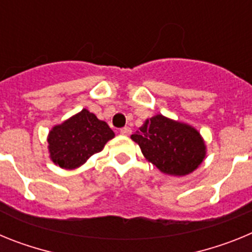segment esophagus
<instances>
[{
    "mask_svg": "<svg viewBox=\"0 0 252 252\" xmlns=\"http://www.w3.org/2000/svg\"><path fill=\"white\" fill-rule=\"evenodd\" d=\"M120 133H121V135H125V136H127V135L131 133V128L127 127V126H125V127H122L121 130H120Z\"/></svg>",
    "mask_w": 252,
    "mask_h": 252,
    "instance_id": "1",
    "label": "esophagus"
}]
</instances>
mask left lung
Returning a JSON list of instances; mask_svg holds the SVG:
<instances>
[{"mask_svg":"<svg viewBox=\"0 0 252 252\" xmlns=\"http://www.w3.org/2000/svg\"><path fill=\"white\" fill-rule=\"evenodd\" d=\"M131 139L139 144L148 161L168 175L189 174L206 158V144L201 133L189 125L162 115L146 120Z\"/></svg>","mask_w":252,"mask_h":252,"instance_id":"1","label":"left lung"}]
</instances>
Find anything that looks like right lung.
Here are the masks:
<instances>
[{
  "mask_svg": "<svg viewBox=\"0 0 252 252\" xmlns=\"http://www.w3.org/2000/svg\"><path fill=\"white\" fill-rule=\"evenodd\" d=\"M113 137L110 126L84 108L51 128L48 135L50 159L63 169L79 168Z\"/></svg>",
  "mask_w": 252,
  "mask_h": 252,
  "instance_id": "obj_1",
  "label": "right lung"
}]
</instances>
